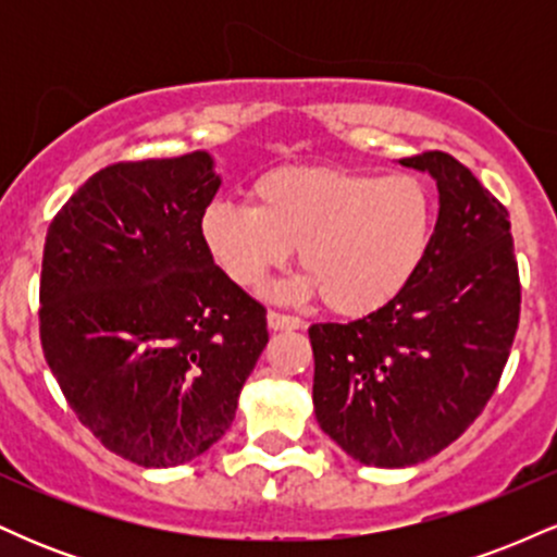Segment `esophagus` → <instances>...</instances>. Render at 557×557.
<instances>
[{"mask_svg": "<svg viewBox=\"0 0 557 557\" xmlns=\"http://www.w3.org/2000/svg\"><path fill=\"white\" fill-rule=\"evenodd\" d=\"M267 324H270V330H304L306 327V322L300 317L280 314V311H270V314H267Z\"/></svg>", "mask_w": 557, "mask_h": 557, "instance_id": "esophagus-1", "label": "esophagus"}]
</instances>
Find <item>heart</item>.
I'll use <instances>...</instances> for the list:
<instances>
[{"label":"heart","mask_w":557,"mask_h":557,"mask_svg":"<svg viewBox=\"0 0 557 557\" xmlns=\"http://www.w3.org/2000/svg\"><path fill=\"white\" fill-rule=\"evenodd\" d=\"M251 203L214 201L201 235L222 272L259 287L298 248L304 274L285 296H314L361 317L406 290L432 243V194L413 175L343 168H280L261 175Z\"/></svg>","instance_id":"heart-1"}]
</instances>
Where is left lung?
<instances>
[{"label":"left lung","mask_w":557,"mask_h":557,"mask_svg":"<svg viewBox=\"0 0 557 557\" xmlns=\"http://www.w3.org/2000/svg\"><path fill=\"white\" fill-rule=\"evenodd\" d=\"M400 164L437 183L424 264L372 314L309 327L319 426L380 469L426 461L469 430L500 382L521 311L508 209L445 151Z\"/></svg>","instance_id":"obj_1"}]
</instances>
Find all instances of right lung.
<instances>
[{"instance_id":"1","label":"right lung","mask_w":557,"mask_h":557,"mask_svg":"<svg viewBox=\"0 0 557 557\" xmlns=\"http://www.w3.org/2000/svg\"><path fill=\"white\" fill-rule=\"evenodd\" d=\"M207 151L117 162L57 212L41 261V348L101 445L146 469L194 461L230 430L270 332L214 264Z\"/></svg>"}]
</instances>
